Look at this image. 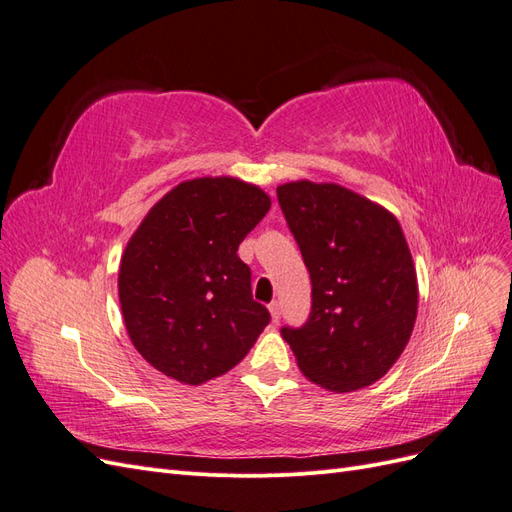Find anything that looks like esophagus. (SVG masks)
Instances as JSON below:
<instances>
[{
  "label": "esophagus",
  "mask_w": 512,
  "mask_h": 512,
  "mask_svg": "<svg viewBox=\"0 0 512 512\" xmlns=\"http://www.w3.org/2000/svg\"><path fill=\"white\" fill-rule=\"evenodd\" d=\"M269 312H271V318H273V322H275V324L280 322V318H282V307H280V303L273 301V303L269 305Z\"/></svg>",
  "instance_id": "obj_1"
}]
</instances>
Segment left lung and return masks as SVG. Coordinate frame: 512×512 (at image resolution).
Returning a JSON list of instances; mask_svg holds the SVG:
<instances>
[{
  "mask_svg": "<svg viewBox=\"0 0 512 512\" xmlns=\"http://www.w3.org/2000/svg\"><path fill=\"white\" fill-rule=\"evenodd\" d=\"M277 203L312 280L307 320L280 331L299 369L335 393L374 384L416 320V273L399 222L335 183L280 185Z\"/></svg>",
  "mask_w": 512,
  "mask_h": 512,
  "instance_id": "left-lung-1",
  "label": "left lung"
}]
</instances>
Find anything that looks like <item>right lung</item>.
<instances>
[{"mask_svg": "<svg viewBox=\"0 0 512 512\" xmlns=\"http://www.w3.org/2000/svg\"><path fill=\"white\" fill-rule=\"evenodd\" d=\"M269 207L256 185L192 179L132 235L119 267L123 320L134 348L168 378L194 386L226 374L269 324L237 254Z\"/></svg>", "mask_w": 512, "mask_h": 512, "instance_id": "add662e5", "label": "right lung"}]
</instances>
